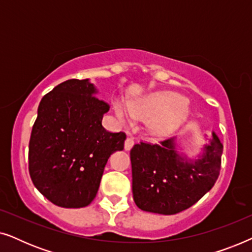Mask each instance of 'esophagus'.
I'll use <instances>...</instances> for the list:
<instances>
[{
	"instance_id": "obj_1",
	"label": "esophagus",
	"mask_w": 252,
	"mask_h": 252,
	"mask_svg": "<svg viewBox=\"0 0 252 252\" xmlns=\"http://www.w3.org/2000/svg\"><path fill=\"white\" fill-rule=\"evenodd\" d=\"M134 146V140H133V137H130V136H128L126 139V141H125V150H130L132 149V147Z\"/></svg>"
}]
</instances>
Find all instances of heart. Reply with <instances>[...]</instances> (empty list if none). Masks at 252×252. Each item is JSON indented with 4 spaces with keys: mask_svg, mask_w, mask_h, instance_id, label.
Wrapping results in <instances>:
<instances>
[{
    "mask_svg": "<svg viewBox=\"0 0 252 252\" xmlns=\"http://www.w3.org/2000/svg\"><path fill=\"white\" fill-rule=\"evenodd\" d=\"M113 110L123 125L133 119L149 120L148 130L154 136H166L187 120L190 108L181 95L173 92H155L129 103L115 98Z\"/></svg>",
    "mask_w": 252,
    "mask_h": 252,
    "instance_id": "obj_1",
    "label": "heart"
}]
</instances>
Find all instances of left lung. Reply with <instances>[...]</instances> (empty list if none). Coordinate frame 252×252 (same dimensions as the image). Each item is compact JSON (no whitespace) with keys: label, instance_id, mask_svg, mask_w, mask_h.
I'll return each instance as SVG.
<instances>
[{"label":"left lung","instance_id":"obj_1","mask_svg":"<svg viewBox=\"0 0 252 252\" xmlns=\"http://www.w3.org/2000/svg\"><path fill=\"white\" fill-rule=\"evenodd\" d=\"M179 150L182 147L177 137L132 148V190L137 208L175 215L194 205L215 186L222 155V143L215 132L195 159Z\"/></svg>","mask_w":252,"mask_h":252}]
</instances>
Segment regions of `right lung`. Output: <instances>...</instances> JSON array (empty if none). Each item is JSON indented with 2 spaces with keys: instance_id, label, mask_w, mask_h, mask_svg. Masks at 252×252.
<instances>
[{
  "instance_id": "obj_1",
  "label": "right lung",
  "mask_w": 252,
  "mask_h": 252,
  "mask_svg": "<svg viewBox=\"0 0 252 252\" xmlns=\"http://www.w3.org/2000/svg\"><path fill=\"white\" fill-rule=\"evenodd\" d=\"M89 79H71L44 95L29 147L34 186L62 208L89 205L97 194L109 157L124 149L125 133L102 126L109 105L96 97Z\"/></svg>"
}]
</instances>
